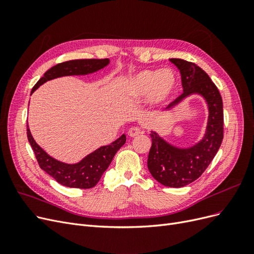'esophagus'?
Instances as JSON below:
<instances>
[{
	"instance_id": "esophagus-1",
	"label": "esophagus",
	"mask_w": 254,
	"mask_h": 254,
	"mask_svg": "<svg viewBox=\"0 0 254 254\" xmlns=\"http://www.w3.org/2000/svg\"><path fill=\"white\" fill-rule=\"evenodd\" d=\"M141 133H142V130L140 128H137V127H132V128H130L128 130V135L131 136V137H134V136L139 135Z\"/></svg>"
}]
</instances>
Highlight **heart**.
Listing matches in <instances>:
<instances>
[{"mask_svg": "<svg viewBox=\"0 0 254 254\" xmlns=\"http://www.w3.org/2000/svg\"><path fill=\"white\" fill-rule=\"evenodd\" d=\"M177 75L170 68L143 70L131 76L124 86L125 94L133 99H144L150 107L168 102L177 87Z\"/></svg>", "mask_w": 254, "mask_h": 254, "instance_id": "b5f03b06", "label": "heart"}]
</instances>
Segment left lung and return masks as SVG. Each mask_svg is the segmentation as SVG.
<instances>
[{
  "label": "left lung",
  "instance_id": "1",
  "mask_svg": "<svg viewBox=\"0 0 254 254\" xmlns=\"http://www.w3.org/2000/svg\"><path fill=\"white\" fill-rule=\"evenodd\" d=\"M170 60L179 68L183 93L165 110H172L194 94L204 99L209 110L202 139L189 147L176 146L151 130L152 144L147 160L151 176L165 187L182 188L198 179L217 153L224 139V109L217 87L201 67L179 58Z\"/></svg>",
  "mask_w": 254,
  "mask_h": 254
}]
</instances>
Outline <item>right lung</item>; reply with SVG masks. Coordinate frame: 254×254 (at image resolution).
I'll use <instances>...</instances> for the list:
<instances>
[{
    "label": "right lung",
    "mask_w": 254,
    "mask_h": 254,
    "mask_svg": "<svg viewBox=\"0 0 254 254\" xmlns=\"http://www.w3.org/2000/svg\"><path fill=\"white\" fill-rule=\"evenodd\" d=\"M110 60L106 59H76L58 64L44 73L35 84L32 93L48 80L63 76L88 75L102 70L109 64ZM27 139L35 152L36 159L42 170L52 176L58 183L67 188L91 189L95 187L105 171L110 165L113 157L126 142V135L122 134L110 145L102 146L89 153L77 163L68 164L61 162L48 155L36 143L27 125Z\"/></svg>",
    "instance_id": "add662e5"
}]
</instances>
